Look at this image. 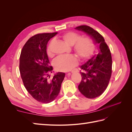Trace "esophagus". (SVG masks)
<instances>
[{
	"label": "esophagus",
	"instance_id": "esophagus-1",
	"mask_svg": "<svg viewBox=\"0 0 132 132\" xmlns=\"http://www.w3.org/2000/svg\"><path fill=\"white\" fill-rule=\"evenodd\" d=\"M73 72H74V70H71V71H70V73H73ZM68 74H70V73H69Z\"/></svg>",
	"mask_w": 132,
	"mask_h": 132
}]
</instances>
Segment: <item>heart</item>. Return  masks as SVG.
Masks as SVG:
<instances>
[{"label": "heart", "instance_id": "heart-1", "mask_svg": "<svg viewBox=\"0 0 132 132\" xmlns=\"http://www.w3.org/2000/svg\"><path fill=\"white\" fill-rule=\"evenodd\" d=\"M62 38L69 46L73 45V49L78 56L82 60L89 58L94 51V43L90 37H82L79 34L74 32H68L64 34ZM50 56L52 55L50 48L47 50ZM78 61L75 56L71 54L58 56L54 61L55 69L61 71L70 70L78 64Z\"/></svg>", "mask_w": 132, "mask_h": 132}]
</instances>
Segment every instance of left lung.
Segmentation results:
<instances>
[{
    "mask_svg": "<svg viewBox=\"0 0 132 132\" xmlns=\"http://www.w3.org/2000/svg\"><path fill=\"white\" fill-rule=\"evenodd\" d=\"M76 30L84 32L98 45V52L80 67L81 81L78 86L80 92L88 98L101 95L109 85L112 74V57L105 39L97 31L89 26L81 25Z\"/></svg>",
    "mask_w": 132,
    "mask_h": 132,
    "instance_id": "1",
    "label": "left lung"
}]
</instances>
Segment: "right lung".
<instances>
[{
    "instance_id": "obj_1",
    "label": "right lung",
    "mask_w": 132,
    "mask_h": 132,
    "mask_svg": "<svg viewBox=\"0 0 132 132\" xmlns=\"http://www.w3.org/2000/svg\"><path fill=\"white\" fill-rule=\"evenodd\" d=\"M57 32L34 35L23 46L20 57L19 69L27 91L38 102L48 103L58 95L65 73L58 72L50 79L52 67L50 65L47 45Z\"/></svg>"
}]
</instances>
